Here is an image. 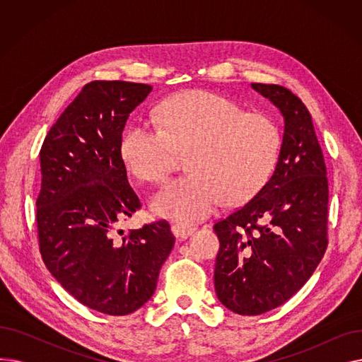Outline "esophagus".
Instances as JSON below:
<instances>
[{
  "label": "esophagus",
  "instance_id": "esophagus-1",
  "mask_svg": "<svg viewBox=\"0 0 362 362\" xmlns=\"http://www.w3.org/2000/svg\"><path fill=\"white\" fill-rule=\"evenodd\" d=\"M194 232H195V227H186V226H179V224H175V226H173V233H175V236L179 238V239H182V240L187 239Z\"/></svg>",
  "mask_w": 362,
  "mask_h": 362
}]
</instances>
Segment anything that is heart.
I'll return each mask as SVG.
<instances>
[{"instance_id": "b5f03b06", "label": "heart", "mask_w": 362, "mask_h": 362, "mask_svg": "<svg viewBox=\"0 0 362 362\" xmlns=\"http://www.w3.org/2000/svg\"><path fill=\"white\" fill-rule=\"evenodd\" d=\"M160 114L163 127L136 122L122 141L127 168L149 182H163L179 151L191 149V173L168 182L152 199L158 214L191 224L214 214L227 198L251 199L270 179L281 145L272 117L210 90L185 92Z\"/></svg>"}]
</instances>
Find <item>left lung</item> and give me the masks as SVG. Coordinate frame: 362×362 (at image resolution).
<instances>
[{
  "label": "left lung",
  "mask_w": 362,
  "mask_h": 362,
  "mask_svg": "<svg viewBox=\"0 0 362 362\" xmlns=\"http://www.w3.org/2000/svg\"><path fill=\"white\" fill-rule=\"evenodd\" d=\"M283 114L284 133L274 173L261 191L218 220L214 286L226 308L267 313L311 277L329 243V183L311 114L280 85L251 83Z\"/></svg>",
  "instance_id": "1"
}]
</instances>
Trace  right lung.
Masks as SVG:
<instances>
[{
	"label": "right lung",
	"mask_w": 362,
	"mask_h": 362,
	"mask_svg": "<svg viewBox=\"0 0 362 362\" xmlns=\"http://www.w3.org/2000/svg\"><path fill=\"white\" fill-rule=\"evenodd\" d=\"M152 86L123 81L86 83L41 148L37 242L49 273L83 305L126 315L154 295L175 246L165 220L117 230L141 210L122 157L126 122Z\"/></svg>",
	"instance_id": "1"
}]
</instances>
